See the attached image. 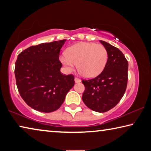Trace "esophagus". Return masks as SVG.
<instances>
[{"instance_id": "esophagus-1", "label": "esophagus", "mask_w": 151, "mask_h": 151, "mask_svg": "<svg viewBox=\"0 0 151 151\" xmlns=\"http://www.w3.org/2000/svg\"><path fill=\"white\" fill-rule=\"evenodd\" d=\"M75 83H81V80L80 78H77V77H76L75 78Z\"/></svg>"}]
</instances>
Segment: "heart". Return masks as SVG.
I'll return each mask as SVG.
<instances>
[{
	"instance_id": "obj_1",
	"label": "heart",
	"mask_w": 151,
	"mask_h": 151,
	"mask_svg": "<svg viewBox=\"0 0 151 151\" xmlns=\"http://www.w3.org/2000/svg\"><path fill=\"white\" fill-rule=\"evenodd\" d=\"M108 53L102 45L93 42H79L66 50L65 55L60 58L68 71H72L77 64V68L82 75L93 78L99 75L105 66Z\"/></svg>"
}]
</instances>
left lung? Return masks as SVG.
I'll return each instance as SVG.
<instances>
[{
    "label": "left lung",
    "mask_w": 151,
    "mask_h": 151,
    "mask_svg": "<svg viewBox=\"0 0 151 151\" xmlns=\"http://www.w3.org/2000/svg\"><path fill=\"white\" fill-rule=\"evenodd\" d=\"M100 42L106 48L108 59L100 75L82 81L85 87L82 99L89 109L104 112L115 106L126 91L129 63L119 48L103 40Z\"/></svg>",
    "instance_id": "8db88e82"
}]
</instances>
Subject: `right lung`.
Instances as JSON below:
<instances>
[{"instance_id": "add662e5", "label": "right lung", "mask_w": 151, "mask_h": 151, "mask_svg": "<svg viewBox=\"0 0 151 151\" xmlns=\"http://www.w3.org/2000/svg\"><path fill=\"white\" fill-rule=\"evenodd\" d=\"M66 40L32 46L18 55L14 74L20 96L36 111L51 112L60 108L75 85L72 75L60 73L61 48Z\"/></svg>"}]
</instances>
